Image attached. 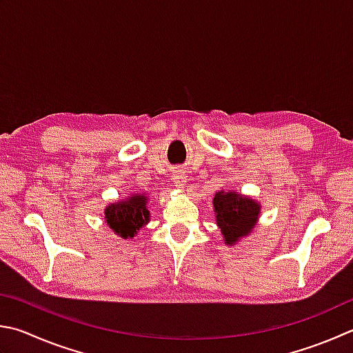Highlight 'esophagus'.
<instances>
[{
	"label": "esophagus",
	"instance_id": "obj_1",
	"mask_svg": "<svg viewBox=\"0 0 353 353\" xmlns=\"http://www.w3.org/2000/svg\"><path fill=\"white\" fill-rule=\"evenodd\" d=\"M174 183H176V187L177 188H183V185H185V176L182 174V172H176L174 176Z\"/></svg>",
	"mask_w": 353,
	"mask_h": 353
}]
</instances>
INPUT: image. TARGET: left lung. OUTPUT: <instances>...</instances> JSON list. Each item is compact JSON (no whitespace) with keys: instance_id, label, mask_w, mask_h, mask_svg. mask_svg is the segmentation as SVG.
Wrapping results in <instances>:
<instances>
[{"instance_id":"obj_1","label":"left lung","mask_w":353,"mask_h":353,"mask_svg":"<svg viewBox=\"0 0 353 353\" xmlns=\"http://www.w3.org/2000/svg\"><path fill=\"white\" fill-rule=\"evenodd\" d=\"M213 205L217 225L227 243H234L254 228L259 205L250 197H242L234 191H219L213 199Z\"/></svg>"}]
</instances>
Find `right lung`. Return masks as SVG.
<instances>
[{"label":"right lung","mask_w":353,"mask_h":353,"mask_svg":"<svg viewBox=\"0 0 353 353\" xmlns=\"http://www.w3.org/2000/svg\"><path fill=\"white\" fill-rule=\"evenodd\" d=\"M146 202H148V197L145 194H136L128 197V201L108 205L105 211L106 223L120 238H134V234H137V230L150 221Z\"/></svg>","instance_id":"obj_1"}]
</instances>
